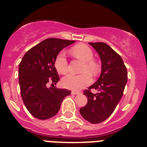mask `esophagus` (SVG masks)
<instances>
[{"mask_svg": "<svg viewBox=\"0 0 147 147\" xmlns=\"http://www.w3.org/2000/svg\"><path fill=\"white\" fill-rule=\"evenodd\" d=\"M73 95H79L80 94V92H78V91H72L71 92Z\"/></svg>", "mask_w": 147, "mask_h": 147, "instance_id": "1", "label": "esophagus"}]
</instances>
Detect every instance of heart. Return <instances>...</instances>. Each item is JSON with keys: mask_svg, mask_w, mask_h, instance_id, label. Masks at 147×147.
I'll return each instance as SVG.
<instances>
[{"mask_svg": "<svg viewBox=\"0 0 147 147\" xmlns=\"http://www.w3.org/2000/svg\"><path fill=\"white\" fill-rule=\"evenodd\" d=\"M70 53L74 57L84 62L82 72L90 73L91 74H96L99 66L93 58V52L92 49L85 44H78L70 49ZM54 66L59 74H65L67 71V60L64 52H60L56 57ZM92 82V79L88 73L82 74L75 75L72 74L66 75L62 79V85L67 89L79 90L82 88L89 85Z\"/></svg>", "mask_w": 147, "mask_h": 147, "instance_id": "obj_1", "label": "heart"}]
</instances>
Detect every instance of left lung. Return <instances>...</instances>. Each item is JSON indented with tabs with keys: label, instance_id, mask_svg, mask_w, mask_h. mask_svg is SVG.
<instances>
[{
	"label": "left lung",
	"instance_id": "1",
	"mask_svg": "<svg viewBox=\"0 0 147 147\" xmlns=\"http://www.w3.org/2000/svg\"><path fill=\"white\" fill-rule=\"evenodd\" d=\"M96 51L102 61V72L98 80L84 91L88 103L80 110L85 120L98 124L113 113L124 93L127 82V67L121 56L105 42H89ZM91 89H98L93 94Z\"/></svg>",
	"mask_w": 147,
	"mask_h": 147
}]
</instances>
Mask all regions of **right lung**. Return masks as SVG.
Wrapping results in <instances>:
<instances>
[{
    "label": "right lung",
    "mask_w": 147,
    "mask_h": 147,
    "mask_svg": "<svg viewBox=\"0 0 147 147\" xmlns=\"http://www.w3.org/2000/svg\"><path fill=\"white\" fill-rule=\"evenodd\" d=\"M74 40L49 38L27 51L19 65V84L23 103L34 117L45 120L53 117L60 109L62 100L71 91L47 84L56 85L59 77L54 61L60 51Z\"/></svg>",
    "instance_id": "right-lung-1"
}]
</instances>
